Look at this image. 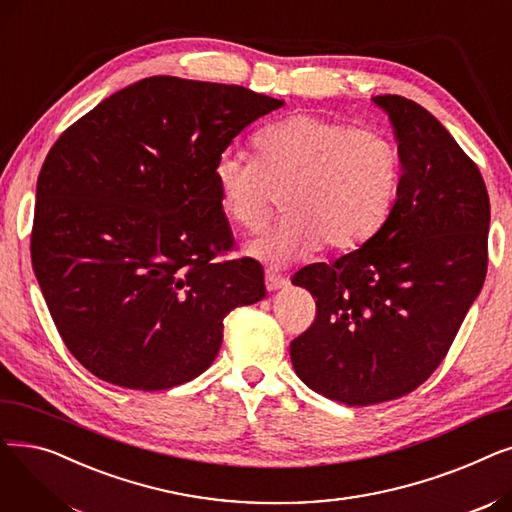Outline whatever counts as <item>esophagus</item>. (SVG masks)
<instances>
[{
  "label": "esophagus",
  "mask_w": 512,
  "mask_h": 512,
  "mask_svg": "<svg viewBox=\"0 0 512 512\" xmlns=\"http://www.w3.org/2000/svg\"><path fill=\"white\" fill-rule=\"evenodd\" d=\"M290 282L286 280V278H282V276H278V274H274V272H267L265 274V288H267V292H276V290H282V288H286Z\"/></svg>",
  "instance_id": "1"
}]
</instances>
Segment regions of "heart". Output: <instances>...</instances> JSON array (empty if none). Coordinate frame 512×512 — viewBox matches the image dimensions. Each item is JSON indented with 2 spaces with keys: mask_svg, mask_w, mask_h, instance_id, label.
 <instances>
[{
  "mask_svg": "<svg viewBox=\"0 0 512 512\" xmlns=\"http://www.w3.org/2000/svg\"><path fill=\"white\" fill-rule=\"evenodd\" d=\"M259 159L230 147L213 161L220 209L249 232L270 222L282 193V222L247 247L286 265L326 245L353 251L382 230L400 186V153L384 132L315 114H292L257 134Z\"/></svg>",
  "mask_w": 512,
  "mask_h": 512,
  "instance_id": "b5f03b06",
  "label": "heart"
}]
</instances>
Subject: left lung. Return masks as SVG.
<instances>
[{"label": "left lung", "instance_id": "obj_1", "mask_svg": "<svg viewBox=\"0 0 512 512\" xmlns=\"http://www.w3.org/2000/svg\"><path fill=\"white\" fill-rule=\"evenodd\" d=\"M371 101L392 124L400 186L382 230L292 276L317 305L290 361L317 394L367 407L413 392L446 357L488 270L490 197L444 124L400 95Z\"/></svg>", "mask_w": 512, "mask_h": 512}]
</instances>
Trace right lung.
Returning a JSON list of instances; mask_svg holds the SVG:
<instances>
[{"instance_id":"obj_1","label":"right lung","mask_w":512,"mask_h":512,"mask_svg":"<svg viewBox=\"0 0 512 512\" xmlns=\"http://www.w3.org/2000/svg\"><path fill=\"white\" fill-rule=\"evenodd\" d=\"M282 99L149 76L105 97L47 153L33 270L68 351L99 380L166 390L201 375L224 317L265 297L232 247L213 161Z\"/></svg>"}]
</instances>
